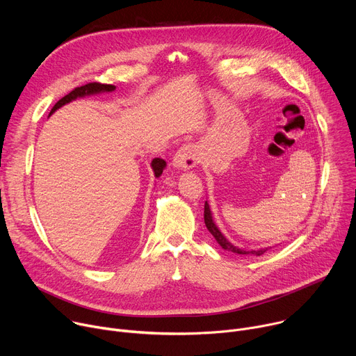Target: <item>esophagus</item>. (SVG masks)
Segmentation results:
<instances>
[{"mask_svg":"<svg viewBox=\"0 0 356 356\" xmlns=\"http://www.w3.org/2000/svg\"><path fill=\"white\" fill-rule=\"evenodd\" d=\"M200 162V152L198 147L193 143L183 145L173 158V165L181 170H187L194 168Z\"/></svg>","mask_w":356,"mask_h":356,"instance_id":"34e87169","label":"esophagus"}]
</instances>
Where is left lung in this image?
<instances>
[{"label": "left lung", "mask_w": 356, "mask_h": 356, "mask_svg": "<svg viewBox=\"0 0 356 356\" xmlns=\"http://www.w3.org/2000/svg\"><path fill=\"white\" fill-rule=\"evenodd\" d=\"M204 222H206L207 229L211 232V235L216 238V241L221 245V248L225 249V250L234 252V253H236V255H243V257L255 255V257H261V255H264V253L269 249V248H264V249H258V250H245V249H239L238 246L232 245V243L221 234V231L217 228V225L214 224L213 216H211V211H210V206H209L207 201H206V204H204Z\"/></svg>", "instance_id": "8db88e82"}]
</instances>
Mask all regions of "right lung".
Returning <instances> with one entry per match:
<instances>
[{
  "instance_id": "right-lung-1",
  "label": "right lung",
  "mask_w": 356,
  "mask_h": 356,
  "mask_svg": "<svg viewBox=\"0 0 356 356\" xmlns=\"http://www.w3.org/2000/svg\"><path fill=\"white\" fill-rule=\"evenodd\" d=\"M114 90H115V86H113V84H101V83H88V84L76 87L67 95H65L63 98H60L58 101V103L54 106L52 111H50V114H54L58 108H60L62 106L70 103V101H73V99H76L79 97H84V95H90V94H97V92H103V91H114ZM150 166H152V169H154L155 176L159 177L163 173V169L166 168V162L163 159H161V158H155L154 161H152Z\"/></svg>"
}]
</instances>
